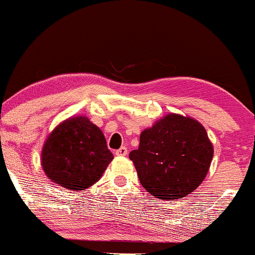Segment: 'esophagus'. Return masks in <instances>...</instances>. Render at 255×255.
<instances>
[{
	"mask_svg": "<svg viewBox=\"0 0 255 255\" xmlns=\"http://www.w3.org/2000/svg\"><path fill=\"white\" fill-rule=\"evenodd\" d=\"M127 153H128V149H127V147H125V146H122L120 149H117L116 151L117 156H126Z\"/></svg>",
	"mask_w": 255,
	"mask_h": 255,
	"instance_id": "34e87169",
	"label": "esophagus"
}]
</instances>
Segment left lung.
<instances>
[{
  "label": "left lung",
  "instance_id": "1",
  "mask_svg": "<svg viewBox=\"0 0 255 255\" xmlns=\"http://www.w3.org/2000/svg\"><path fill=\"white\" fill-rule=\"evenodd\" d=\"M214 148L205 128L189 117L168 114L144 129L129 158L147 192L161 200L191 194L204 181Z\"/></svg>",
  "mask_w": 255,
  "mask_h": 255
}]
</instances>
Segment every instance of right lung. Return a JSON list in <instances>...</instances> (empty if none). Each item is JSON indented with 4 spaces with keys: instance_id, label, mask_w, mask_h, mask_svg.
<instances>
[{
    "instance_id": "obj_1",
    "label": "right lung",
    "mask_w": 255,
    "mask_h": 255,
    "mask_svg": "<svg viewBox=\"0 0 255 255\" xmlns=\"http://www.w3.org/2000/svg\"><path fill=\"white\" fill-rule=\"evenodd\" d=\"M112 160L102 130L83 116L69 118L52 130L41 153L47 177L78 191L98 181Z\"/></svg>"
}]
</instances>
